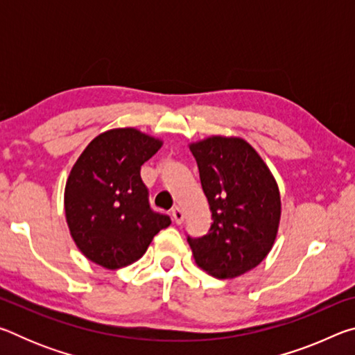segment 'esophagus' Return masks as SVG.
Instances as JSON below:
<instances>
[{"mask_svg":"<svg viewBox=\"0 0 355 355\" xmlns=\"http://www.w3.org/2000/svg\"><path fill=\"white\" fill-rule=\"evenodd\" d=\"M172 218H173V220H175V224H182V222L184 220V216H183V211H182V208H178V207H173L172 208Z\"/></svg>","mask_w":355,"mask_h":355,"instance_id":"obj_1","label":"esophagus"}]
</instances>
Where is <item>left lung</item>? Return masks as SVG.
<instances>
[{"instance_id":"1","label":"left lung","mask_w":355,"mask_h":355,"mask_svg":"<svg viewBox=\"0 0 355 355\" xmlns=\"http://www.w3.org/2000/svg\"><path fill=\"white\" fill-rule=\"evenodd\" d=\"M213 224L188 243L197 266L233 279L258 266L272 249L282 203L279 186L255 148L241 137L211 136L189 146Z\"/></svg>"}]
</instances>
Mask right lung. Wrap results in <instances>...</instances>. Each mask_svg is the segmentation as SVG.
<instances>
[{
    "mask_svg": "<svg viewBox=\"0 0 355 355\" xmlns=\"http://www.w3.org/2000/svg\"><path fill=\"white\" fill-rule=\"evenodd\" d=\"M163 141L136 128H114L84 148L65 184V219L78 249L106 269H119L146 254L171 218L150 208L141 166Z\"/></svg>",
    "mask_w": 355,
    "mask_h": 355,
    "instance_id": "obj_1",
    "label": "right lung"
}]
</instances>
